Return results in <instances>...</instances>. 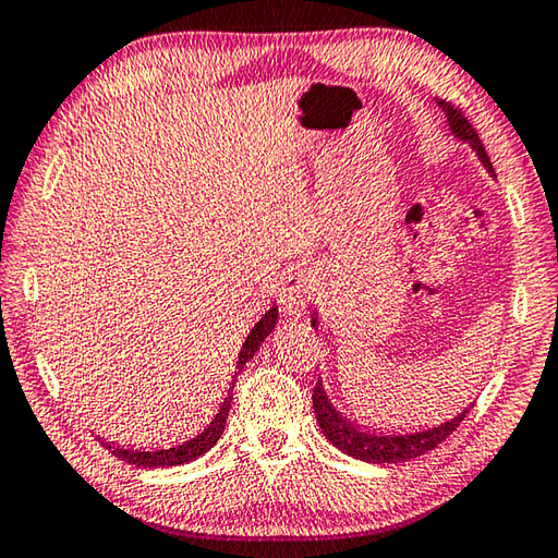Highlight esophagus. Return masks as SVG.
Returning a JSON list of instances; mask_svg holds the SVG:
<instances>
[{
	"instance_id": "obj_1",
	"label": "esophagus",
	"mask_w": 558,
	"mask_h": 558,
	"mask_svg": "<svg viewBox=\"0 0 558 558\" xmlns=\"http://www.w3.org/2000/svg\"><path fill=\"white\" fill-rule=\"evenodd\" d=\"M315 292V272L307 263H292L280 280V305L288 315H302Z\"/></svg>"
}]
</instances>
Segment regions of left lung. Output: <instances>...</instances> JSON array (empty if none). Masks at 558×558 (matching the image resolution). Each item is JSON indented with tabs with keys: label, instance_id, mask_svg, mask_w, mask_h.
Returning <instances> with one entry per match:
<instances>
[{
	"label": "left lung",
	"instance_id": "8db88e82",
	"mask_svg": "<svg viewBox=\"0 0 558 558\" xmlns=\"http://www.w3.org/2000/svg\"><path fill=\"white\" fill-rule=\"evenodd\" d=\"M438 106L442 108V112H446L450 135L460 140V143H468L487 172L495 177L493 162H489L485 147H483V143H480L477 132L472 130L468 118H462V112L452 108L446 100H438ZM310 325L317 329V310H313V319H310ZM313 409H315V418L319 423V428H323L327 440L332 442L335 448H339L342 452H347V456H352L356 460L374 462V465H389V462H405V460H413L418 456H426L428 450L438 448L440 442L446 440L462 421H465V415L470 413L472 403L468 405V409H462L458 415H452V418L438 423V426L421 428L413 433H405V430L389 433L381 428L359 426L356 421H349L347 415L339 413L332 405V401L327 399L323 381L315 384Z\"/></svg>",
	"mask_w": 558,
	"mask_h": 558
}]
</instances>
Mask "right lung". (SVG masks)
<instances>
[{"instance_id": "1", "label": "right lung", "mask_w": 558, "mask_h": 558, "mask_svg": "<svg viewBox=\"0 0 558 558\" xmlns=\"http://www.w3.org/2000/svg\"><path fill=\"white\" fill-rule=\"evenodd\" d=\"M278 325V305H272L266 315H263L253 329L245 337V342L239 352V362H235V374H233V381L235 376L241 374V369L245 364L251 362L253 354L258 352L260 344L266 342V337L276 329ZM233 391V386H231ZM229 409H231V393L226 396L219 413L214 415L209 426H206L199 436L189 438L184 442H179V446L172 448H125V446H118V442H110V440H102L98 436V440L106 446L112 456L120 458L122 462H128V465H135V468H174V465H184L189 460H196L204 452H209L216 442H219L223 426H226V418H229Z\"/></svg>"}]
</instances>
